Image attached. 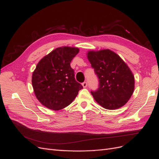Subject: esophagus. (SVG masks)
Masks as SVG:
<instances>
[{"mask_svg":"<svg viewBox=\"0 0 159 159\" xmlns=\"http://www.w3.org/2000/svg\"><path fill=\"white\" fill-rule=\"evenodd\" d=\"M82 85H83V86L84 87V88H86V87L87 86V85H88V84H87L86 82H84V83L82 84Z\"/></svg>","mask_w":159,"mask_h":159,"instance_id":"34e87169","label":"esophagus"}]
</instances>
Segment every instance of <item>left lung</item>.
I'll use <instances>...</instances> for the list:
<instances>
[{
  "mask_svg": "<svg viewBox=\"0 0 159 159\" xmlns=\"http://www.w3.org/2000/svg\"><path fill=\"white\" fill-rule=\"evenodd\" d=\"M87 58L99 79V88L91 92L95 101L107 110L124 106L134 93L135 78L128 65L112 51H89Z\"/></svg>",
  "mask_w": 159,
  "mask_h": 159,
  "instance_id": "1",
  "label": "left lung"
}]
</instances>
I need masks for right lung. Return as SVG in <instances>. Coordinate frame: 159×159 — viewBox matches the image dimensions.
Returning <instances> with one entry per match:
<instances>
[{"instance_id":"obj_1","label":"right lung","mask_w":159,"mask_h":159,"mask_svg":"<svg viewBox=\"0 0 159 159\" xmlns=\"http://www.w3.org/2000/svg\"><path fill=\"white\" fill-rule=\"evenodd\" d=\"M79 52L78 48L60 47L38 62L32 73V83L35 97L45 107L52 110L65 108L83 89L75 80L70 65Z\"/></svg>"}]
</instances>
